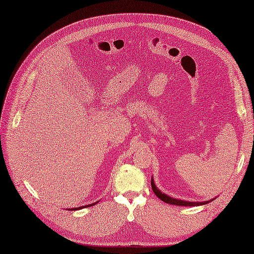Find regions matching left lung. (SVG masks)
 <instances>
[{"label":"left lung","instance_id":"obj_1","mask_svg":"<svg viewBox=\"0 0 254 254\" xmlns=\"http://www.w3.org/2000/svg\"><path fill=\"white\" fill-rule=\"evenodd\" d=\"M151 185H152V189H153V192H154L157 197H159L162 201H164L166 203H170V205H178V206H200V205H206V203H208L209 201L213 200H208V201H203V202H198V201H185V200H180V199H176V198H172V197H169L168 194L165 193H162L161 191L156 188V186L154 184V181H153V178L151 180Z\"/></svg>","mask_w":254,"mask_h":254}]
</instances>
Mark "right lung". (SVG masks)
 Masks as SVG:
<instances>
[{"label": "right lung", "mask_w": 254, "mask_h": 254, "mask_svg": "<svg viewBox=\"0 0 254 254\" xmlns=\"http://www.w3.org/2000/svg\"><path fill=\"white\" fill-rule=\"evenodd\" d=\"M95 203H97V202H94V203H90V205H88V206H82V207H77V208H72V209H70V210H76V209H82V208H84V207L93 206V205H95Z\"/></svg>", "instance_id": "right-lung-1"}]
</instances>
